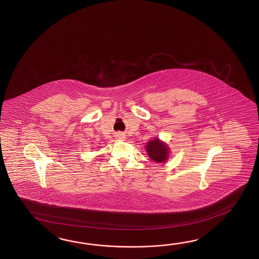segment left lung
Listing matches in <instances>:
<instances>
[{
    "mask_svg": "<svg viewBox=\"0 0 259 259\" xmlns=\"http://www.w3.org/2000/svg\"><path fill=\"white\" fill-rule=\"evenodd\" d=\"M146 151L151 159L154 160L157 163L165 162L167 158L168 148L165 143L160 142L158 139L152 140L146 145Z\"/></svg>",
    "mask_w": 259,
    "mask_h": 259,
    "instance_id": "1",
    "label": "left lung"
}]
</instances>
